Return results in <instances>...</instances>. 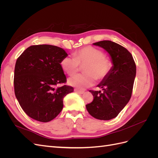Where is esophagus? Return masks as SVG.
<instances>
[{
    "mask_svg": "<svg viewBox=\"0 0 158 158\" xmlns=\"http://www.w3.org/2000/svg\"><path fill=\"white\" fill-rule=\"evenodd\" d=\"M74 92H76V93H78V94H82L84 93V91L80 90V89H77V88H75V89H74Z\"/></svg>",
    "mask_w": 158,
    "mask_h": 158,
    "instance_id": "1",
    "label": "esophagus"
}]
</instances>
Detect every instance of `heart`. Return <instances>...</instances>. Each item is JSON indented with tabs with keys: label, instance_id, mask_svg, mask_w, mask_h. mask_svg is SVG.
Instances as JSON below:
<instances>
[{
	"label": "heart",
	"instance_id": "obj_1",
	"mask_svg": "<svg viewBox=\"0 0 158 158\" xmlns=\"http://www.w3.org/2000/svg\"><path fill=\"white\" fill-rule=\"evenodd\" d=\"M61 68L69 75H73L84 66V74L70 77L68 82L80 89L93 85L96 79L99 81L107 78L113 69V63L106 56L105 52L92 46H86L74 52V56H65L60 61Z\"/></svg>",
	"mask_w": 158,
	"mask_h": 158
}]
</instances>
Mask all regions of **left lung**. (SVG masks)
Segmentation results:
<instances>
[{"instance_id":"1","label":"left lung","mask_w":158,"mask_h":158,"mask_svg":"<svg viewBox=\"0 0 158 158\" xmlns=\"http://www.w3.org/2000/svg\"><path fill=\"white\" fill-rule=\"evenodd\" d=\"M93 44L107 51L113 66L107 78L98 85L103 92L89 90L94 99L85 107L93 117L110 120L118 115L131 98L136 73V64L131 52L116 43L104 40Z\"/></svg>"}]
</instances>
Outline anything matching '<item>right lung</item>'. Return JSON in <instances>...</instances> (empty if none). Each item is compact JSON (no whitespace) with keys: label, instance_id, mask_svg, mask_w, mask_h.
<instances>
[{"label":"right lung","instance_id":"right-lung-1","mask_svg":"<svg viewBox=\"0 0 158 158\" xmlns=\"http://www.w3.org/2000/svg\"><path fill=\"white\" fill-rule=\"evenodd\" d=\"M67 53L57 46L31 45L16 60L14 93L19 104L30 117L47 123L54 119L63 107V99L73 92L67 85L60 61Z\"/></svg>","mask_w":158,"mask_h":158}]
</instances>
